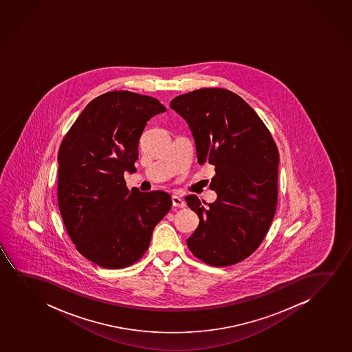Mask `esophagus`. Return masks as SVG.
<instances>
[{
    "label": "esophagus",
    "mask_w": 352,
    "mask_h": 352,
    "mask_svg": "<svg viewBox=\"0 0 352 352\" xmlns=\"http://www.w3.org/2000/svg\"><path fill=\"white\" fill-rule=\"evenodd\" d=\"M172 204L175 208H185V201L183 198L179 197V196H172Z\"/></svg>",
    "instance_id": "obj_1"
}]
</instances>
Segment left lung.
Returning a JSON list of instances; mask_svg holds the SVG:
<instances>
[{
  "instance_id": "8db88e82",
  "label": "left lung",
  "mask_w": 352,
  "mask_h": 352,
  "mask_svg": "<svg viewBox=\"0 0 352 352\" xmlns=\"http://www.w3.org/2000/svg\"><path fill=\"white\" fill-rule=\"evenodd\" d=\"M170 108L192 132L198 164L215 166L217 201L186 196L199 223L190 251L214 267L234 265L260 246L278 203L279 151L260 116L234 92L207 87L177 96Z\"/></svg>"
}]
</instances>
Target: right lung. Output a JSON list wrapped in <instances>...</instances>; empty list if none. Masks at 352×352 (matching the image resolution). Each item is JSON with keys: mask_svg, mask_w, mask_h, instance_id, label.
I'll return each instance as SVG.
<instances>
[{"mask_svg": "<svg viewBox=\"0 0 352 352\" xmlns=\"http://www.w3.org/2000/svg\"><path fill=\"white\" fill-rule=\"evenodd\" d=\"M166 107L154 97L111 91L78 116L58 149V201L68 236L87 260L121 270L149 248L155 226L172 207L164 191L129 190L146 122Z\"/></svg>", "mask_w": 352, "mask_h": 352, "instance_id": "obj_1", "label": "right lung"}]
</instances>
